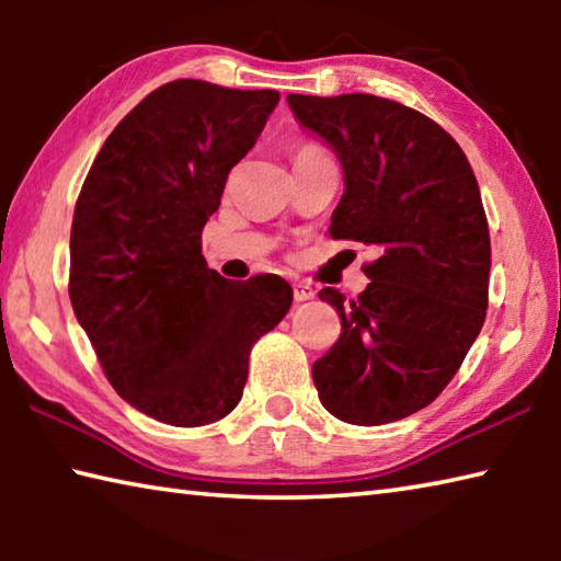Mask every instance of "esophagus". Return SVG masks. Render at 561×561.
I'll list each match as a JSON object with an SVG mask.
<instances>
[{
  "mask_svg": "<svg viewBox=\"0 0 561 561\" xmlns=\"http://www.w3.org/2000/svg\"><path fill=\"white\" fill-rule=\"evenodd\" d=\"M291 289H294V301L297 304L314 299V294H317L314 289H311V284H307V282H297Z\"/></svg>",
  "mask_w": 561,
  "mask_h": 561,
  "instance_id": "34e87169",
  "label": "esophagus"
}]
</instances>
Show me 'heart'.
<instances>
[{
	"label": "heart",
	"instance_id": "heart-1",
	"mask_svg": "<svg viewBox=\"0 0 561 561\" xmlns=\"http://www.w3.org/2000/svg\"><path fill=\"white\" fill-rule=\"evenodd\" d=\"M301 156H319V150H317V148H311V146H304V148H299L297 158H301Z\"/></svg>",
	"mask_w": 561,
	"mask_h": 561
}]
</instances>
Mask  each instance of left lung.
<instances>
[{
    "label": "left lung",
    "mask_w": 561,
    "mask_h": 561,
    "mask_svg": "<svg viewBox=\"0 0 561 561\" xmlns=\"http://www.w3.org/2000/svg\"><path fill=\"white\" fill-rule=\"evenodd\" d=\"M287 103L344 168L331 237L378 252L358 299L319 291L341 319L339 341L311 368L319 401L354 425L401 421L440 396L485 324L478 180L453 136L403 103L371 93H289Z\"/></svg>",
    "instance_id": "1"
}]
</instances>
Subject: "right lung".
Masks as SVG:
<instances>
[{
	"mask_svg": "<svg viewBox=\"0 0 561 561\" xmlns=\"http://www.w3.org/2000/svg\"><path fill=\"white\" fill-rule=\"evenodd\" d=\"M277 103L270 89L170 81L113 128L76 201L73 314L116 393L160 423L197 428L230 413L254 341L291 307L277 274L230 282L201 244Z\"/></svg>",
	"mask_w": 561,
	"mask_h": 561,
	"instance_id": "right-lung-1",
	"label": "right lung"
}]
</instances>
